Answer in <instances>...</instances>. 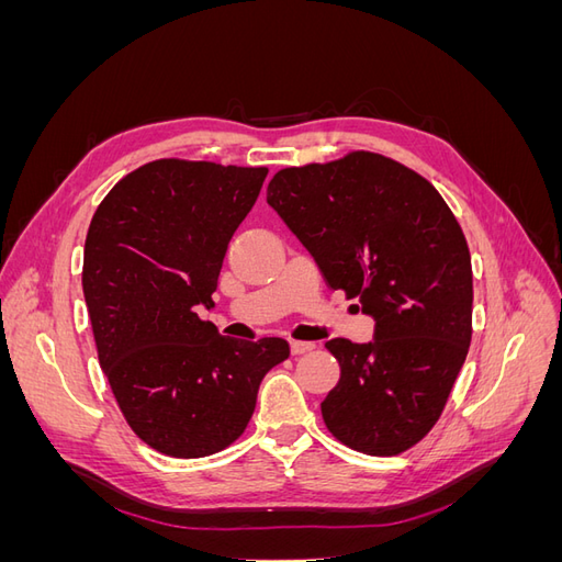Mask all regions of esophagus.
<instances>
[{"label":"esophagus","mask_w":562,"mask_h":562,"mask_svg":"<svg viewBox=\"0 0 562 562\" xmlns=\"http://www.w3.org/2000/svg\"><path fill=\"white\" fill-rule=\"evenodd\" d=\"M314 349V342H300V339H293L291 342V351L293 356H300V353H307Z\"/></svg>","instance_id":"esophagus-1"}]
</instances>
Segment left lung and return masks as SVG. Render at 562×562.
I'll return each mask as SVG.
<instances>
[{
  "label": "left lung",
  "instance_id": "left-lung-1",
  "mask_svg": "<svg viewBox=\"0 0 562 562\" xmlns=\"http://www.w3.org/2000/svg\"><path fill=\"white\" fill-rule=\"evenodd\" d=\"M267 203L323 281L375 318L370 342L328 339L339 382L321 403L345 446L389 457L431 431L471 345V255L436 187L403 164L351 151L283 168Z\"/></svg>",
  "mask_w": 562,
  "mask_h": 562
}]
</instances>
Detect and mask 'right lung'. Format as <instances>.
<instances>
[{
    "label": "right lung",
    "instance_id": "1",
    "mask_svg": "<svg viewBox=\"0 0 562 562\" xmlns=\"http://www.w3.org/2000/svg\"><path fill=\"white\" fill-rule=\"evenodd\" d=\"M267 168L159 159L119 180L83 246L98 361L128 427L149 448L194 459L225 450L252 417L262 378L288 342L223 337L215 307L232 236Z\"/></svg>",
    "mask_w": 562,
    "mask_h": 562
}]
</instances>
